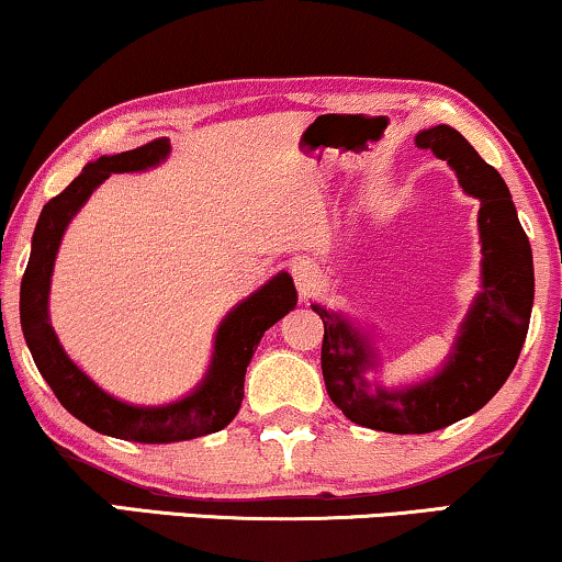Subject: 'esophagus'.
Here are the masks:
<instances>
[{
  "label": "esophagus",
  "instance_id": "esophagus-1",
  "mask_svg": "<svg viewBox=\"0 0 562 562\" xmlns=\"http://www.w3.org/2000/svg\"><path fill=\"white\" fill-rule=\"evenodd\" d=\"M322 267L316 265L314 259H295L293 261V280H295V288H297V295H301V301H308L311 295H314V290L322 285Z\"/></svg>",
  "mask_w": 562,
  "mask_h": 562
}]
</instances>
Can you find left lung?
<instances>
[{"label": "left lung", "mask_w": 562, "mask_h": 562, "mask_svg": "<svg viewBox=\"0 0 562 562\" xmlns=\"http://www.w3.org/2000/svg\"><path fill=\"white\" fill-rule=\"evenodd\" d=\"M415 145L449 162L464 194L480 199V290L451 352L436 373L383 386L373 331L342 311L311 303L324 322L322 371L329 400L355 425L400 436L440 430L485 407L514 371L535 303L531 246L498 170L449 124L417 132Z\"/></svg>", "instance_id": "8db88e82"}]
</instances>
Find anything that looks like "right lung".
I'll return each mask as SVG.
<instances>
[{
  "label": "right lung",
  "instance_id": "right-lung-1",
  "mask_svg": "<svg viewBox=\"0 0 562 562\" xmlns=\"http://www.w3.org/2000/svg\"><path fill=\"white\" fill-rule=\"evenodd\" d=\"M170 155V142L155 139L137 150L101 155L88 162L82 173L41 210L33 231L31 259L20 285V324L35 368L67 412L103 436L134 440V443H176L223 430L244 402L246 368L269 326L290 314L297 303L293 277L285 269L267 280L259 290L233 305L220 322L212 345V358L202 381L181 400L168 404H132L103 392L80 366L64 352L48 316L54 261L64 231L85 207L92 191L111 173H139L158 168Z\"/></svg>",
  "mask_w": 562,
  "mask_h": 562
}]
</instances>
